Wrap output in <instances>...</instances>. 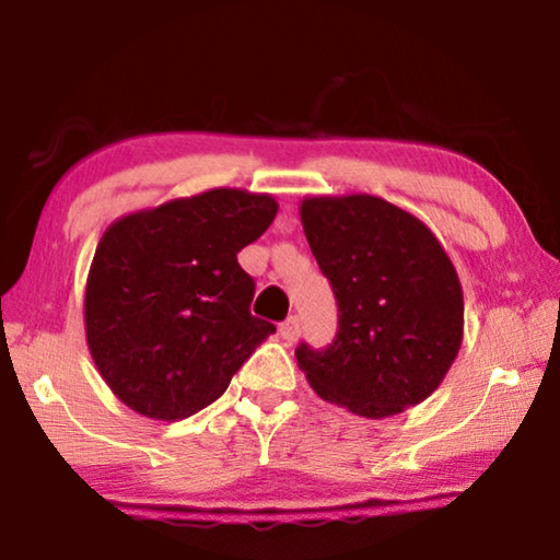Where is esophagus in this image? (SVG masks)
I'll use <instances>...</instances> for the list:
<instances>
[{
	"label": "esophagus",
	"instance_id": "esophagus-1",
	"mask_svg": "<svg viewBox=\"0 0 560 560\" xmlns=\"http://www.w3.org/2000/svg\"><path fill=\"white\" fill-rule=\"evenodd\" d=\"M279 334H281L283 340H299V336H301V318L299 316H289L281 324Z\"/></svg>",
	"mask_w": 560,
	"mask_h": 560
}]
</instances>
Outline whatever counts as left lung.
Masks as SVG:
<instances>
[{"mask_svg": "<svg viewBox=\"0 0 560 560\" xmlns=\"http://www.w3.org/2000/svg\"><path fill=\"white\" fill-rule=\"evenodd\" d=\"M301 222L338 303L334 343L296 348L311 387L371 420L420 405L464 334L462 283L438 236L373 195L308 197Z\"/></svg>", "mask_w": 560, "mask_h": 560, "instance_id": "left-lung-1", "label": "left lung"}]
</instances>
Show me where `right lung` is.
<instances>
[{
	"mask_svg": "<svg viewBox=\"0 0 560 560\" xmlns=\"http://www.w3.org/2000/svg\"><path fill=\"white\" fill-rule=\"evenodd\" d=\"M271 195L217 187L122 217L86 283V340L120 402L175 422L212 405L273 324L252 316L236 254L269 230Z\"/></svg>",
	"mask_w": 560,
	"mask_h": 560,
	"instance_id": "1",
	"label": "right lung"
}]
</instances>
